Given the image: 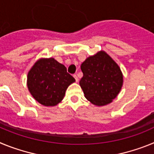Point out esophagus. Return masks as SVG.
Segmentation results:
<instances>
[{"label":"esophagus","instance_id":"esophagus-1","mask_svg":"<svg viewBox=\"0 0 154 154\" xmlns=\"http://www.w3.org/2000/svg\"><path fill=\"white\" fill-rule=\"evenodd\" d=\"M73 77H74V78H75V81H76V82H78L79 79H78V77H77V75H76L75 74V75H73Z\"/></svg>","mask_w":154,"mask_h":154}]
</instances>
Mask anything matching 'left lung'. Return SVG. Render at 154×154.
<instances>
[{"mask_svg": "<svg viewBox=\"0 0 154 154\" xmlns=\"http://www.w3.org/2000/svg\"><path fill=\"white\" fill-rule=\"evenodd\" d=\"M83 76L79 85L85 97L96 106L112 101L123 85V74L118 65L105 51L87 58L81 65Z\"/></svg>", "mask_w": 154, "mask_h": 154, "instance_id": "left-lung-1", "label": "left lung"}]
</instances>
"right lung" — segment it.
Segmentation results:
<instances>
[{
  "mask_svg": "<svg viewBox=\"0 0 154 154\" xmlns=\"http://www.w3.org/2000/svg\"><path fill=\"white\" fill-rule=\"evenodd\" d=\"M75 81L65 65L52 58L38 60L28 74L29 92L45 106H54L60 103L65 90Z\"/></svg>",
  "mask_w": 154,
  "mask_h": 154,
  "instance_id": "obj_1",
  "label": "right lung"
}]
</instances>
